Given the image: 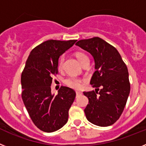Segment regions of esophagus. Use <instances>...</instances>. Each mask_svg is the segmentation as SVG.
<instances>
[{"instance_id":"34e87169","label":"esophagus","mask_w":146,"mask_h":146,"mask_svg":"<svg viewBox=\"0 0 146 146\" xmlns=\"http://www.w3.org/2000/svg\"><path fill=\"white\" fill-rule=\"evenodd\" d=\"M76 97H78L79 96H80L82 93L80 91H76Z\"/></svg>"}]
</instances>
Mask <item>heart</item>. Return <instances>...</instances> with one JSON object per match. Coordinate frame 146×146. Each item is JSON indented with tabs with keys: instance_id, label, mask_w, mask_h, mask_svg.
<instances>
[{
	"instance_id": "obj_1",
	"label": "heart",
	"mask_w": 146,
	"mask_h": 146,
	"mask_svg": "<svg viewBox=\"0 0 146 146\" xmlns=\"http://www.w3.org/2000/svg\"><path fill=\"white\" fill-rule=\"evenodd\" d=\"M76 56L77 59L80 62V64L82 63L84 60L88 59V57L86 54H84V52H78L76 53ZM64 56H61L58 60V69H62V67H63V63H64ZM64 84L66 85H67L70 88H72L73 89H80L82 86V80L79 78H76V77L70 76L68 77L67 79H66L64 80Z\"/></svg>"
}]
</instances>
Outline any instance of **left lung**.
<instances>
[{"instance_id":"1","label":"left lung","mask_w":146,"mask_h":146,"mask_svg":"<svg viewBox=\"0 0 146 146\" xmlns=\"http://www.w3.org/2000/svg\"><path fill=\"white\" fill-rule=\"evenodd\" d=\"M76 45L90 52L95 62L90 84L96 89L83 92L89 100L84 109L87 119L101 127L111 125L120 117L129 96L127 66L117 49L100 38L80 40Z\"/></svg>"}]
</instances>
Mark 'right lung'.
<instances>
[{
	"instance_id": "obj_1",
	"label": "right lung",
	"mask_w": 146,
	"mask_h": 146,
	"mask_svg": "<svg viewBox=\"0 0 146 146\" xmlns=\"http://www.w3.org/2000/svg\"><path fill=\"white\" fill-rule=\"evenodd\" d=\"M76 41H44L32 50L26 62L21 74L22 100L32 121L43 131H56L68 120L76 92L62 86L55 96L50 86L52 77L58 73V58Z\"/></svg>"
}]
</instances>
